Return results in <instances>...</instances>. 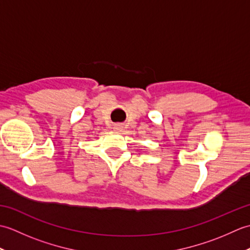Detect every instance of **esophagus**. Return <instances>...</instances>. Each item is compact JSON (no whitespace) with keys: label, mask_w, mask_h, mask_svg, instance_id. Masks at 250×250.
Returning a JSON list of instances; mask_svg holds the SVG:
<instances>
[{"label":"esophagus","mask_w":250,"mask_h":250,"mask_svg":"<svg viewBox=\"0 0 250 250\" xmlns=\"http://www.w3.org/2000/svg\"><path fill=\"white\" fill-rule=\"evenodd\" d=\"M114 130H115V131H120V130H121V125H116L114 126Z\"/></svg>","instance_id":"34e87169"}]
</instances>
